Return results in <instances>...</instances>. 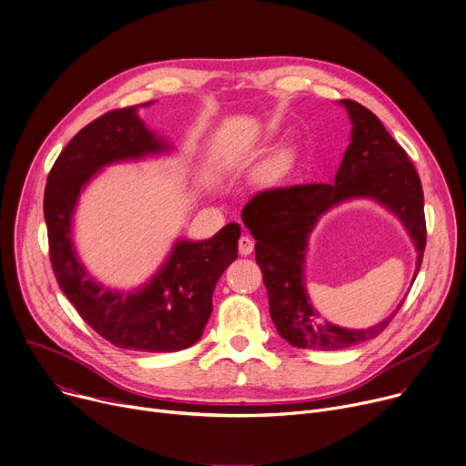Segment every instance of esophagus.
<instances>
[{
    "label": "esophagus",
    "instance_id": "34e87169",
    "mask_svg": "<svg viewBox=\"0 0 466 466\" xmlns=\"http://www.w3.org/2000/svg\"><path fill=\"white\" fill-rule=\"evenodd\" d=\"M254 252V240L252 238H249V237H240V240H238V254L240 256H249V254H252Z\"/></svg>",
    "mask_w": 466,
    "mask_h": 466
}]
</instances>
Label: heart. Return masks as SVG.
I'll return each instance as SVG.
<instances>
[{"instance_id": "1", "label": "heart", "mask_w": 466, "mask_h": 466, "mask_svg": "<svg viewBox=\"0 0 466 466\" xmlns=\"http://www.w3.org/2000/svg\"><path fill=\"white\" fill-rule=\"evenodd\" d=\"M276 166H278V158H274V160H270V164H268V167H270V169H274V167H276Z\"/></svg>"}]
</instances>
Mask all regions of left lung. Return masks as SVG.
<instances>
[{
  "label": "left lung",
  "mask_w": 466,
  "mask_h": 466,
  "mask_svg": "<svg viewBox=\"0 0 466 466\" xmlns=\"http://www.w3.org/2000/svg\"><path fill=\"white\" fill-rule=\"evenodd\" d=\"M352 123L350 143L332 185H297L259 192L242 208V222L254 235L256 261L268 293L278 334L299 349L339 350L377 338L405 300L370 329H343L319 323L306 289L309 235L323 214L352 199H373L401 220L418 252L425 249L423 190L414 164L375 114L354 100H339Z\"/></svg>",
  "instance_id": "obj_1"
}]
</instances>
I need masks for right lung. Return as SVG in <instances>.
Instances as JSON below:
<instances>
[{"instance_id":"1","label":"right lung","mask_w":466,"mask_h":466,"mask_svg":"<svg viewBox=\"0 0 466 466\" xmlns=\"http://www.w3.org/2000/svg\"><path fill=\"white\" fill-rule=\"evenodd\" d=\"M151 104L104 114L70 139L48 175L45 218L59 289L86 323L121 349L175 352L201 338L217 281L237 259L240 226L228 224L207 240L177 238L164 265L128 291L93 279L73 240L80 194L98 171L117 162L171 153V143L137 116L139 108Z\"/></svg>"}]
</instances>
